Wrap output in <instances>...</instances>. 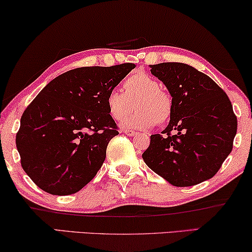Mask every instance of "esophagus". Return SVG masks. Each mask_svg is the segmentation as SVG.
Listing matches in <instances>:
<instances>
[{
  "label": "esophagus",
  "instance_id": "esophagus-1",
  "mask_svg": "<svg viewBox=\"0 0 252 252\" xmlns=\"http://www.w3.org/2000/svg\"><path fill=\"white\" fill-rule=\"evenodd\" d=\"M123 132L125 133L126 135H128V136H134V135H138V133H136V132H134V130H132V129H124Z\"/></svg>",
  "mask_w": 252,
  "mask_h": 252
}]
</instances>
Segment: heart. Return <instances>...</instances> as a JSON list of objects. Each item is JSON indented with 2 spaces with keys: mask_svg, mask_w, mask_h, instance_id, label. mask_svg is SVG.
Returning a JSON list of instances; mask_svg holds the SVG:
<instances>
[{
  "mask_svg": "<svg viewBox=\"0 0 252 252\" xmlns=\"http://www.w3.org/2000/svg\"><path fill=\"white\" fill-rule=\"evenodd\" d=\"M106 110L110 118L119 122L133 110L135 112L123 122L127 128L148 129L155 124L164 125L172 113L171 96L161 89L156 78L145 71H135L124 81L123 91L110 90L106 94Z\"/></svg>",
  "mask_w": 252,
  "mask_h": 252,
  "instance_id": "heart-1",
  "label": "heart"
}]
</instances>
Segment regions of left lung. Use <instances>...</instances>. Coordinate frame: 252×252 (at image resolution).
<instances>
[{
	"instance_id": "8db88e82",
	"label": "left lung",
	"mask_w": 252,
	"mask_h": 252,
	"mask_svg": "<svg viewBox=\"0 0 252 252\" xmlns=\"http://www.w3.org/2000/svg\"><path fill=\"white\" fill-rule=\"evenodd\" d=\"M150 71L168 88L172 113L162 134L150 136L143 161L175 186L207 181L233 149L237 118L229 98L210 76L189 64L163 62L152 64Z\"/></svg>"
}]
</instances>
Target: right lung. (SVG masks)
Wrapping results in <instances>:
<instances>
[{
	"instance_id": "1",
	"label": "right lung",
	"mask_w": 252,
	"mask_h": 252,
	"mask_svg": "<svg viewBox=\"0 0 252 252\" xmlns=\"http://www.w3.org/2000/svg\"><path fill=\"white\" fill-rule=\"evenodd\" d=\"M133 63L82 67L59 75L26 107L16 146L26 175L51 194L83 189L102 166L118 127L107 114L106 94Z\"/></svg>"
}]
</instances>
